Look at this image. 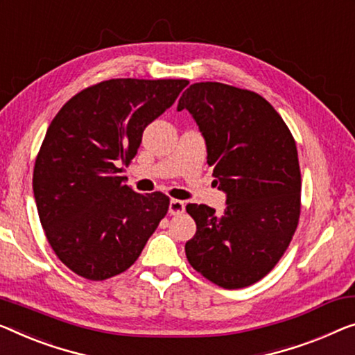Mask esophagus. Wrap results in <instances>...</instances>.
Returning a JSON list of instances; mask_svg holds the SVG:
<instances>
[{"mask_svg": "<svg viewBox=\"0 0 355 355\" xmlns=\"http://www.w3.org/2000/svg\"><path fill=\"white\" fill-rule=\"evenodd\" d=\"M184 211V202L178 199H171L168 202V214L171 215H182Z\"/></svg>", "mask_w": 355, "mask_h": 355, "instance_id": "1", "label": "esophagus"}]
</instances>
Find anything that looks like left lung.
Segmentation results:
<instances>
[{"instance_id": "obj_1", "label": "left lung", "mask_w": 355, "mask_h": 355, "mask_svg": "<svg viewBox=\"0 0 355 355\" xmlns=\"http://www.w3.org/2000/svg\"><path fill=\"white\" fill-rule=\"evenodd\" d=\"M207 146L218 189L226 193L221 215L188 204L196 234L184 252L196 271L223 288L258 282L276 266L300 218L298 151L272 105L245 89L194 83L178 100Z\"/></svg>"}]
</instances>
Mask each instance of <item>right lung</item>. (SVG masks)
I'll list each match as a JSON object with an SVG mask.
<instances>
[{
  "label": "right lung",
  "mask_w": 355,
  "mask_h": 355,
  "mask_svg": "<svg viewBox=\"0 0 355 355\" xmlns=\"http://www.w3.org/2000/svg\"><path fill=\"white\" fill-rule=\"evenodd\" d=\"M187 86V79H108L71 97L47 127L33 194L52 250L78 276L124 272L166 216V194L135 193L121 172L145 127Z\"/></svg>",
  "instance_id": "1"
}]
</instances>
